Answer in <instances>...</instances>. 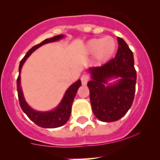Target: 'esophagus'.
I'll list each match as a JSON object with an SVG mask.
<instances>
[{
	"instance_id": "34e87169",
	"label": "esophagus",
	"mask_w": 160,
	"mask_h": 160,
	"mask_svg": "<svg viewBox=\"0 0 160 160\" xmlns=\"http://www.w3.org/2000/svg\"><path fill=\"white\" fill-rule=\"evenodd\" d=\"M81 81H82V85H86V84L89 81V76L87 75H83L81 77Z\"/></svg>"
}]
</instances>
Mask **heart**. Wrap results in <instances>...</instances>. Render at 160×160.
<instances>
[{"label": "heart", "instance_id": "heart-1", "mask_svg": "<svg viewBox=\"0 0 160 160\" xmlns=\"http://www.w3.org/2000/svg\"><path fill=\"white\" fill-rule=\"evenodd\" d=\"M116 40L111 36L92 38L86 44L85 52L88 54H95V58L98 62H103L111 58L116 51Z\"/></svg>", "mask_w": 160, "mask_h": 160}]
</instances>
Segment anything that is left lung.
I'll use <instances>...</instances> for the list:
<instances>
[{
	"label": "left lung",
	"mask_w": 160,
	"mask_h": 160,
	"mask_svg": "<svg viewBox=\"0 0 160 160\" xmlns=\"http://www.w3.org/2000/svg\"><path fill=\"white\" fill-rule=\"evenodd\" d=\"M116 57L101 66L88 69L92 80L88 82L94 114L104 122L117 121L126 114L133 103L137 73L133 53L121 38ZM112 78H120L116 83L106 85Z\"/></svg>",
	"instance_id": "8db88e82"
}]
</instances>
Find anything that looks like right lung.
Returning a JSON list of instances; mask_svg holds the SVG:
<instances>
[{
  "label": "right lung",
  "mask_w": 160,
  "mask_h": 160,
  "mask_svg": "<svg viewBox=\"0 0 160 160\" xmlns=\"http://www.w3.org/2000/svg\"><path fill=\"white\" fill-rule=\"evenodd\" d=\"M64 37L63 35H59L57 36L53 37L52 38H48L43 41L40 44H37V45L32 47L31 49L29 50L26 56L22 58V60L20 61V64H19V75L17 78V92H18V98L19 100V105H20L22 111L26 114V116L32 120L33 122H35L37 125L41 127V128H58V127L62 126L64 124L67 122L70 117L71 114V109H72V104L73 100L76 95L78 89L82 85L81 83V80H78L74 84H72L67 91H66L65 94H64L63 98L61 100L60 103L59 104L58 107L56 109H54L52 111H48V112H39V111H35L33 109L28 106V104L26 103L22 91V88L20 86V72L23 63L26 59L31 55V53L37 49V48H40L43 44H48L50 42H53L60 40Z\"/></svg>",
  "instance_id": "1"
}]
</instances>
